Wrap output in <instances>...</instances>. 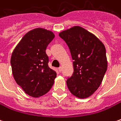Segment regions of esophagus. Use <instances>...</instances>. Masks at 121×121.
<instances>
[{
    "label": "esophagus",
    "instance_id": "1",
    "mask_svg": "<svg viewBox=\"0 0 121 121\" xmlns=\"http://www.w3.org/2000/svg\"><path fill=\"white\" fill-rule=\"evenodd\" d=\"M61 70H62V69H61V67H59V68H58V71H59V72H61Z\"/></svg>",
    "mask_w": 121,
    "mask_h": 121
}]
</instances>
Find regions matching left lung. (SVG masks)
<instances>
[{"label": "left lung", "instance_id": "obj_1", "mask_svg": "<svg viewBox=\"0 0 121 121\" xmlns=\"http://www.w3.org/2000/svg\"><path fill=\"white\" fill-rule=\"evenodd\" d=\"M68 45L74 71L67 80L68 89L80 99L91 96L101 84L108 67L104 44L87 30L74 26L60 33Z\"/></svg>", "mask_w": 121, "mask_h": 121}]
</instances>
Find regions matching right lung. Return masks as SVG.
Masks as SVG:
<instances>
[{"label": "right lung", "mask_w": 121, "mask_h": 121, "mask_svg": "<svg viewBox=\"0 0 121 121\" xmlns=\"http://www.w3.org/2000/svg\"><path fill=\"white\" fill-rule=\"evenodd\" d=\"M54 34L35 28L25 35L13 51L12 73L17 84L33 97L45 95L52 87L56 73L48 67L46 48Z\"/></svg>", "instance_id": "obj_1"}]
</instances>
